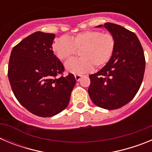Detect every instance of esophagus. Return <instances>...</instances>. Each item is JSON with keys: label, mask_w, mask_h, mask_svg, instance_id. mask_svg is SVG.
I'll use <instances>...</instances> for the list:
<instances>
[{"label": "esophagus", "mask_w": 152, "mask_h": 152, "mask_svg": "<svg viewBox=\"0 0 152 152\" xmlns=\"http://www.w3.org/2000/svg\"><path fill=\"white\" fill-rule=\"evenodd\" d=\"M75 77V79H76V80H77V81H79V80H80V77H82V75H76Z\"/></svg>", "instance_id": "34e87169"}]
</instances>
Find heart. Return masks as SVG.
I'll return each mask as SVG.
<instances>
[{
	"instance_id": "1",
	"label": "heart",
	"mask_w": 152,
	"mask_h": 152,
	"mask_svg": "<svg viewBox=\"0 0 152 152\" xmlns=\"http://www.w3.org/2000/svg\"><path fill=\"white\" fill-rule=\"evenodd\" d=\"M116 41L111 33L88 30L79 33L70 39L65 36L57 38L53 42L55 54L61 61H66L79 52V58L70 60L65 69L74 75L88 73L94 66L100 68L110 60Z\"/></svg>"
}]
</instances>
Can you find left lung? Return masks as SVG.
Instances as JSON below:
<instances>
[{"label":"left lung","instance_id":"obj_1","mask_svg":"<svg viewBox=\"0 0 152 152\" xmlns=\"http://www.w3.org/2000/svg\"><path fill=\"white\" fill-rule=\"evenodd\" d=\"M113 36L116 45L110 60L89 76L88 94L95 105L116 110L131 101L140 88L145 68L144 52L136 35L112 23L103 26Z\"/></svg>","mask_w":152,"mask_h":152}]
</instances>
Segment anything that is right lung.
<instances>
[{
    "label": "right lung",
    "mask_w": 152,
    "mask_h": 152,
    "mask_svg": "<svg viewBox=\"0 0 152 152\" xmlns=\"http://www.w3.org/2000/svg\"><path fill=\"white\" fill-rule=\"evenodd\" d=\"M55 37L39 31L29 35L13 47L8 64V78L16 98L41 117L64 110L76 84L72 74L56 77L64 68L52 50Z\"/></svg>",
    "instance_id": "obj_1"
}]
</instances>
